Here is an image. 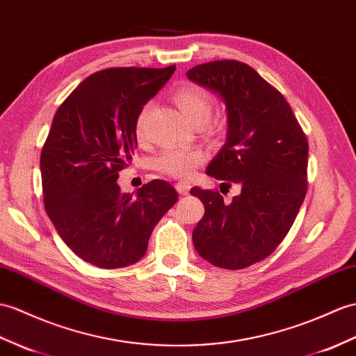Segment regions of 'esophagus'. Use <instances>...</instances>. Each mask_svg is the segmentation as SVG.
I'll list each match as a JSON object with an SVG mask.
<instances>
[{
  "mask_svg": "<svg viewBox=\"0 0 356 356\" xmlns=\"http://www.w3.org/2000/svg\"><path fill=\"white\" fill-rule=\"evenodd\" d=\"M176 189H177L179 194H188L189 189H191V185H189L188 181H185V180H180L176 184Z\"/></svg>",
  "mask_w": 356,
  "mask_h": 356,
  "instance_id": "34e87169",
  "label": "esophagus"
}]
</instances>
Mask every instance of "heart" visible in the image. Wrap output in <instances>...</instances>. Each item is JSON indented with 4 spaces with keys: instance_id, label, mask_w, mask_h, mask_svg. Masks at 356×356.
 <instances>
[{
    "instance_id": "1",
    "label": "heart",
    "mask_w": 356,
    "mask_h": 356,
    "mask_svg": "<svg viewBox=\"0 0 356 356\" xmlns=\"http://www.w3.org/2000/svg\"><path fill=\"white\" fill-rule=\"evenodd\" d=\"M172 100L179 109L184 112L185 117L195 126L204 124L209 131L218 130V124L211 118L212 113V98L208 89L195 83H184L175 89ZM152 104H145L139 111L135 122V134L138 139L147 138V121L150 117ZM204 161V154L200 150H188V148H165L161 153L154 156L153 167L162 175L171 177L186 179L194 172L197 167H200Z\"/></svg>"
}]
</instances>
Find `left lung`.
I'll return each mask as SVG.
<instances>
[{
  "label": "left lung",
  "mask_w": 356,
  "mask_h": 356,
  "mask_svg": "<svg viewBox=\"0 0 356 356\" xmlns=\"http://www.w3.org/2000/svg\"><path fill=\"white\" fill-rule=\"evenodd\" d=\"M186 77L226 103V144L206 175L241 186L232 203L217 189H191L204 204L193 243L213 266L241 270L266 259L291 229L308 189V139L285 97L247 63H202Z\"/></svg>",
  "instance_id": "1"
}]
</instances>
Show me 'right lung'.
Instances as JSON below:
<instances>
[{
    "label": "right lung",
    "mask_w": 356,
    "mask_h": 356,
    "mask_svg": "<svg viewBox=\"0 0 356 356\" xmlns=\"http://www.w3.org/2000/svg\"><path fill=\"white\" fill-rule=\"evenodd\" d=\"M167 68H107L85 79L57 109L40 153L44 204L65 244L102 268H121L147 252L154 226L177 202L154 179L136 195L117 180L138 147L139 111L167 83Z\"/></svg>",
    "instance_id": "1"
}]
</instances>
